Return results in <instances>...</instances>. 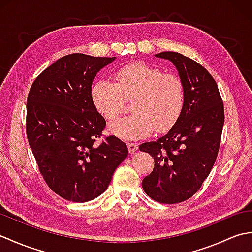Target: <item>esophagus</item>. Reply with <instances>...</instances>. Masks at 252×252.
<instances>
[{"mask_svg":"<svg viewBox=\"0 0 252 252\" xmlns=\"http://www.w3.org/2000/svg\"><path fill=\"white\" fill-rule=\"evenodd\" d=\"M127 148H129L130 154H134L137 151L138 145L135 143H127Z\"/></svg>","mask_w":252,"mask_h":252,"instance_id":"1","label":"esophagus"}]
</instances>
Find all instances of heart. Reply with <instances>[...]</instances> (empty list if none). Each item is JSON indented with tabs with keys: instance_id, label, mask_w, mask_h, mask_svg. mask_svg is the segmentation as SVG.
<instances>
[{
	"instance_id": "obj_1",
	"label": "heart",
	"mask_w": 252,
	"mask_h": 252,
	"mask_svg": "<svg viewBox=\"0 0 252 252\" xmlns=\"http://www.w3.org/2000/svg\"><path fill=\"white\" fill-rule=\"evenodd\" d=\"M115 82L101 79L91 90L93 105L106 120L112 121L133 99L131 115L110 125V131L125 140L164 132L179 120L185 105L182 79L144 63H133L116 71Z\"/></svg>"
}]
</instances>
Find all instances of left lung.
Returning a JSON list of instances; mask_svg holds the SVG:
<instances>
[{"label":"left lung","mask_w":252,"mask_h":252,"mask_svg":"<svg viewBox=\"0 0 252 252\" xmlns=\"http://www.w3.org/2000/svg\"><path fill=\"white\" fill-rule=\"evenodd\" d=\"M156 57L169 60L178 69L185 105L167 134L140 145L155 160L142 186L152 199L170 205L194 196L210 173L220 148L224 106L217 82L200 63L176 52Z\"/></svg>","instance_id":"left-lung-1"}]
</instances>
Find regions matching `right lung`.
<instances>
[{
    "instance_id": "right-lung-1",
    "label": "right lung",
    "mask_w": 252,
    "mask_h": 252,
    "mask_svg": "<svg viewBox=\"0 0 252 252\" xmlns=\"http://www.w3.org/2000/svg\"><path fill=\"white\" fill-rule=\"evenodd\" d=\"M115 57L74 53L42 71L27 98L26 132L45 183L73 202L94 199L107 189L127 156L115 135L103 136L106 121L91 98L92 82Z\"/></svg>"
}]
</instances>
